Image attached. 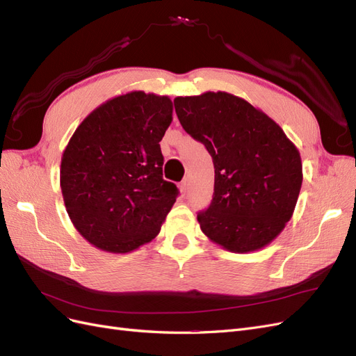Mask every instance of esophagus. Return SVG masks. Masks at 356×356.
<instances>
[{
	"label": "esophagus",
	"mask_w": 356,
	"mask_h": 356,
	"mask_svg": "<svg viewBox=\"0 0 356 356\" xmlns=\"http://www.w3.org/2000/svg\"><path fill=\"white\" fill-rule=\"evenodd\" d=\"M178 187H179V190H181V193L182 195H186L187 193V188H188V179L186 178V179H182L179 184H178Z\"/></svg>",
	"instance_id": "34e87169"
}]
</instances>
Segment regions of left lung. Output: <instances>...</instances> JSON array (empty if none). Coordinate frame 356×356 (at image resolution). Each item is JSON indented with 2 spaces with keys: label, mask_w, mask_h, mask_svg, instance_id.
<instances>
[{
  "label": "left lung",
  "mask_w": 356,
  "mask_h": 356,
  "mask_svg": "<svg viewBox=\"0 0 356 356\" xmlns=\"http://www.w3.org/2000/svg\"><path fill=\"white\" fill-rule=\"evenodd\" d=\"M174 105L181 126L213 161L212 202L197 213L202 232L232 252L261 250L293 217L303 182L297 147L234 95L178 96Z\"/></svg>",
  "instance_id": "1"
}]
</instances>
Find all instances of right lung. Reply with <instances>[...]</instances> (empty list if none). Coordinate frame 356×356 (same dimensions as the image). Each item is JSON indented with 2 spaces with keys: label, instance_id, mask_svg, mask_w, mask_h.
Listing matches in <instances>:
<instances>
[{
  "label": "right lung",
  "instance_id": "1",
  "mask_svg": "<svg viewBox=\"0 0 356 356\" xmlns=\"http://www.w3.org/2000/svg\"><path fill=\"white\" fill-rule=\"evenodd\" d=\"M168 96H115L75 129L60 161V188L74 227L106 252L154 239L178 196L163 179L160 141L172 122Z\"/></svg>",
  "mask_w": 356,
  "mask_h": 356
}]
</instances>
